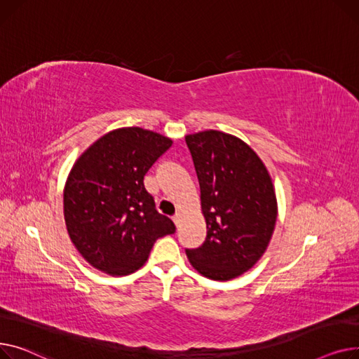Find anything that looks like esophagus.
<instances>
[{
  "instance_id": "esophagus-1",
  "label": "esophagus",
  "mask_w": 359,
  "mask_h": 359,
  "mask_svg": "<svg viewBox=\"0 0 359 359\" xmlns=\"http://www.w3.org/2000/svg\"><path fill=\"white\" fill-rule=\"evenodd\" d=\"M172 220H174V223H175L177 226H180V223H181V215L177 213V215L172 217Z\"/></svg>"
}]
</instances>
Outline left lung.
<instances>
[{"mask_svg":"<svg viewBox=\"0 0 359 359\" xmlns=\"http://www.w3.org/2000/svg\"><path fill=\"white\" fill-rule=\"evenodd\" d=\"M200 184L207 235L185 249L201 276L227 281L254 266L273 233L277 198L265 165L241 139L205 130L185 136Z\"/></svg>","mask_w":359,"mask_h":359,"instance_id":"1","label":"left lung"}]
</instances>
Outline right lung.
<instances>
[{
  "instance_id": "right-lung-1",
  "label": "right lung",
  "mask_w": 359,
  "mask_h": 359,
  "mask_svg": "<svg viewBox=\"0 0 359 359\" xmlns=\"http://www.w3.org/2000/svg\"><path fill=\"white\" fill-rule=\"evenodd\" d=\"M172 140L140 128L100 137L75 162L63 193L67 229L79 254L110 276H128L175 224L158 213L143 178Z\"/></svg>"
}]
</instances>
